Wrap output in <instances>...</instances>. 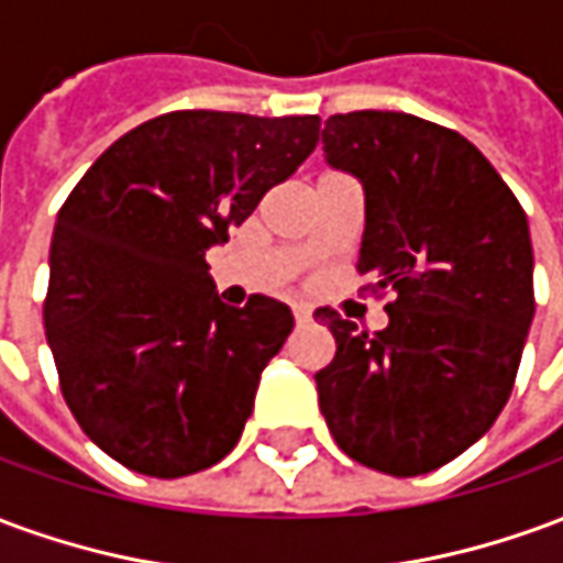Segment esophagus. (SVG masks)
Listing matches in <instances>:
<instances>
[{
	"label": "esophagus",
	"mask_w": 563,
	"mask_h": 563,
	"mask_svg": "<svg viewBox=\"0 0 563 563\" xmlns=\"http://www.w3.org/2000/svg\"><path fill=\"white\" fill-rule=\"evenodd\" d=\"M292 313H295V322H298V325H307V322L313 319V310H310L307 305H295Z\"/></svg>",
	"instance_id": "34e87169"
}]
</instances>
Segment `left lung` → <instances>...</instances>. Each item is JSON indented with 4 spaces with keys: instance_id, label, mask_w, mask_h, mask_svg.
Listing matches in <instances>:
<instances>
[{
    "instance_id": "8db88e82",
    "label": "left lung",
    "mask_w": 563,
    "mask_h": 563,
    "mask_svg": "<svg viewBox=\"0 0 563 563\" xmlns=\"http://www.w3.org/2000/svg\"><path fill=\"white\" fill-rule=\"evenodd\" d=\"M322 150L365 192L355 268L395 301L374 334L313 313L338 343L319 410L358 464L437 471L495 424L516 383L533 319L528 217L471 141L422 117L334 114Z\"/></svg>"
}]
</instances>
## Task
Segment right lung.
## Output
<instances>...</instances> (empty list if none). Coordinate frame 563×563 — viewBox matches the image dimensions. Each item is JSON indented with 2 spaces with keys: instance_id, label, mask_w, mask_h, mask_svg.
<instances>
[{
  "instance_id": "add662e5",
  "label": "right lung",
  "mask_w": 563,
  "mask_h": 563,
  "mask_svg": "<svg viewBox=\"0 0 563 563\" xmlns=\"http://www.w3.org/2000/svg\"><path fill=\"white\" fill-rule=\"evenodd\" d=\"M319 117L172 111L117 139L80 177L51 241L44 331L68 410L144 476L222 461L292 310L222 305L205 253L313 153Z\"/></svg>"
}]
</instances>
